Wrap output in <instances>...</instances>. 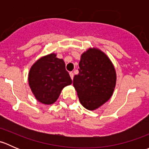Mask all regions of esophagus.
Masks as SVG:
<instances>
[{
	"label": "esophagus",
	"instance_id": "obj_1",
	"mask_svg": "<svg viewBox=\"0 0 149 149\" xmlns=\"http://www.w3.org/2000/svg\"><path fill=\"white\" fill-rule=\"evenodd\" d=\"M70 78H71L72 80H73V77H74V74H73V72H70Z\"/></svg>",
	"mask_w": 149,
	"mask_h": 149
}]
</instances>
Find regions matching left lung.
I'll return each mask as SVG.
<instances>
[{"label":"left lung","mask_w":149,"mask_h":149,"mask_svg":"<svg viewBox=\"0 0 149 149\" xmlns=\"http://www.w3.org/2000/svg\"><path fill=\"white\" fill-rule=\"evenodd\" d=\"M79 73L73 86L80 103L88 110H95L113 94L117 74L109 57L97 47H90L81 55Z\"/></svg>","instance_id":"1"}]
</instances>
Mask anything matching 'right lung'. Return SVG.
<instances>
[{
    "label": "right lung",
    "instance_id": "add662e5",
    "mask_svg": "<svg viewBox=\"0 0 149 149\" xmlns=\"http://www.w3.org/2000/svg\"><path fill=\"white\" fill-rule=\"evenodd\" d=\"M56 55L52 52L39 58L28 74L29 86L34 97L47 105L55 103L63 88L72 84L65 62Z\"/></svg>",
    "mask_w": 149,
    "mask_h": 149
}]
</instances>
